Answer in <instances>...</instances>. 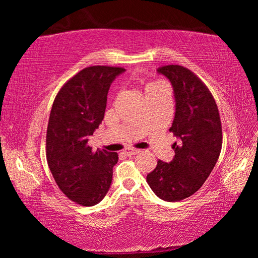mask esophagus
<instances>
[{
  "mask_svg": "<svg viewBox=\"0 0 258 258\" xmlns=\"http://www.w3.org/2000/svg\"><path fill=\"white\" fill-rule=\"evenodd\" d=\"M138 152H140L139 149H125L123 151V154L126 156H133V155H137Z\"/></svg>",
  "mask_w": 258,
  "mask_h": 258,
  "instance_id": "1",
  "label": "esophagus"
}]
</instances>
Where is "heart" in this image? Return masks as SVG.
I'll return each mask as SVG.
<instances>
[{"instance_id": "obj_1", "label": "heart", "mask_w": 258, "mask_h": 258, "mask_svg": "<svg viewBox=\"0 0 258 258\" xmlns=\"http://www.w3.org/2000/svg\"><path fill=\"white\" fill-rule=\"evenodd\" d=\"M157 93H167V90H166V85L164 82L156 80V81H150L146 83L145 85L146 97L151 94H157Z\"/></svg>"}]
</instances>
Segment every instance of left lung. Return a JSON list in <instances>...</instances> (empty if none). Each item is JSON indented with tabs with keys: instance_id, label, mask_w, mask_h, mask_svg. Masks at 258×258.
<instances>
[{
	"instance_id": "1",
	"label": "left lung",
	"mask_w": 258,
	"mask_h": 258,
	"mask_svg": "<svg viewBox=\"0 0 258 258\" xmlns=\"http://www.w3.org/2000/svg\"><path fill=\"white\" fill-rule=\"evenodd\" d=\"M172 83L175 94V117L172 132L178 142L172 148V161L158 160L147 182L157 197L180 202L198 191L220 157L222 124L217 104L206 84L187 69L168 64L158 69Z\"/></svg>"
}]
</instances>
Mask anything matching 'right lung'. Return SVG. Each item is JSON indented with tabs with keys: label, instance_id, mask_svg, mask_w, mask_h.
Instances as JSON below:
<instances>
[{
	"label": "right lung",
	"instance_id": "right-lung-1",
	"mask_svg": "<svg viewBox=\"0 0 258 258\" xmlns=\"http://www.w3.org/2000/svg\"><path fill=\"white\" fill-rule=\"evenodd\" d=\"M121 67L82 69L59 90L46 130V160L62 194L82 206H94L107 195L117 152L87 146L104 117L111 82Z\"/></svg>",
	"mask_w": 258,
	"mask_h": 258
}]
</instances>
